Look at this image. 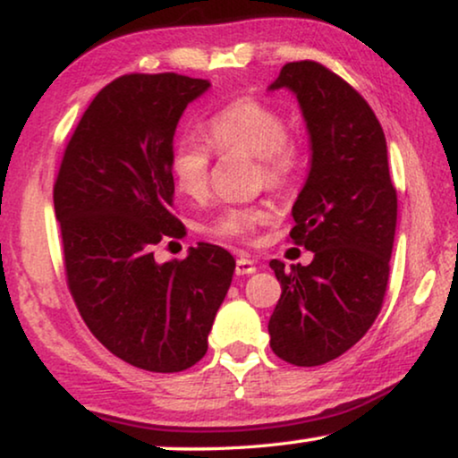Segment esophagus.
Instances as JSON below:
<instances>
[{
  "instance_id": "esophagus-1",
  "label": "esophagus",
  "mask_w": 458,
  "mask_h": 458,
  "mask_svg": "<svg viewBox=\"0 0 458 458\" xmlns=\"http://www.w3.org/2000/svg\"><path fill=\"white\" fill-rule=\"evenodd\" d=\"M256 271V262L250 256H240L235 262V273L237 275H252Z\"/></svg>"
}]
</instances>
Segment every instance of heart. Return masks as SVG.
<instances>
[{
  "label": "heart",
  "mask_w": 458,
  "mask_h": 458,
  "mask_svg": "<svg viewBox=\"0 0 458 458\" xmlns=\"http://www.w3.org/2000/svg\"><path fill=\"white\" fill-rule=\"evenodd\" d=\"M208 140L216 152H242L254 156L256 179L268 190H281L296 174L300 152L290 137L285 116L277 108L252 98L235 99L210 116ZM210 148L196 131L174 137L168 149V173L177 191L190 198H202L208 190ZM271 218L267 206H227L204 225V231L216 237L246 240Z\"/></svg>",
  "instance_id": "1"
}]
</instances>
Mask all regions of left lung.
<instances>
[{
    "label": "left lung",
    "mask_w": 458,
    "mask_h": 458,
    "mask_svg": "<svg viewBox=\"0 0 458 458\" xmlns=\"http://www.w3.org/2000/svg\"><path fill=\"white\" fill-rule=\"evenodd\" d=\"M296 93L310 133V171L292 216L309 267L268 265L281 284L268 334L296 367L337 359L367 334L384 304L398 199L384 129L365 98L329 68L290 62L268 89Z\"/></svg>",
    "instance_id": "1"
}]
</instances>
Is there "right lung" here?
<instances>
[{
	"mask_svg": "<svg viewBox=\"0 0 458 458\" xmlns=\"http://www.w3.org/2000/svg\"><path fill=\"white\" fill-rule=\"evenodd\" d=\"M208 87L177 72L114 79L81 116L54 183L74 304L112 354L143 371L179 373L202 359L235 271L227 250L204 242L183 260L154 259L160 242L183 235L168 149Z\"/></svg>",
	"mask_w": 458,
	"mask_h": 458,
	"instance_id": "add662e5",
	"label": "right lung"
}]
</instances>
